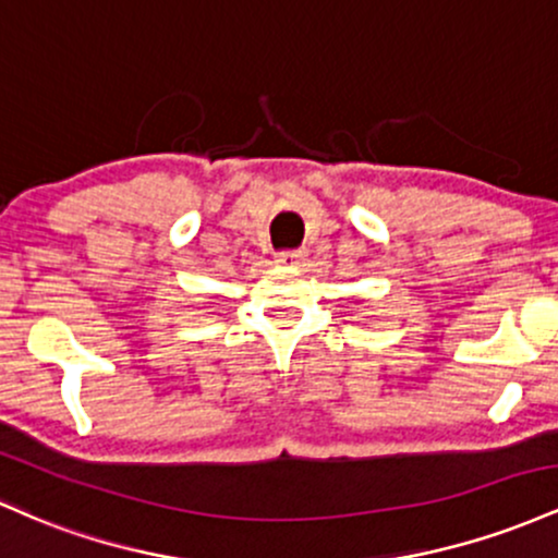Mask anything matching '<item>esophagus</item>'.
Listing matches in <instances>:
<instances>
[{
	"mask_svg": "<svg viewBox=\"0 0 558 558\" xmlns=\"http://www.w3.org/2000/svg\"><path fill=\"white\" fill-rule=\"evenodd\" d=\"M305 260V250H281V253L277 255V263H281V266H298V263Z\"/></svg>",
	"mask_w": 558,
	"mask_h": 558,
	"instance_id": "1",
	"label": "esophagus"
}]
</instances>
